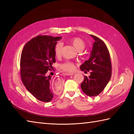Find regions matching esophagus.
<instances>
[{
  "mask_svg": "<svg viewBox=\"0 0 134 134\" xmlns=\"http://www.w3.org/2000/svg\"><path fill=\"white\" fill-rule=\"evenodd\" d=\"M74 74V73H71V74H66V75H70V76L73 75Z\"/></svg>",
  "mask_w": 134,
  "mask_h": 134,
  "instance_id": "34e87169",
  "label": "esophagus"
}]
</instances>
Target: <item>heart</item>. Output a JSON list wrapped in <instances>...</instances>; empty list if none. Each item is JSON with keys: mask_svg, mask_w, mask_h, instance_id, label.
Wrapping results in <instances>:
<instances>
[{"mask_svg": "<svg viewBox=\"0 0 134 134\" xmlns=\"http://www.w3.org/2000/svg\"><path fill=\"white\" fill-rule=\"evenodd\" d=\"M69 42L78 51H82L85 48V43L83 40L79 37H74L70 40ZM63 44L62 42H58L54 48V53L56 57H60L62 55ZM60 69L64 72L70 73L73 72L75 69L74 63L70 62H67L60 65Z\"/></svg>", "mask_w": 134, "mask_h": 134, "instance_id": "obj_1", "label": "heart"}]
</instances>
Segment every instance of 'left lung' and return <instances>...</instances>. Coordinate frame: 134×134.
Listing matches in <instances>:
<instances>
[{
  "mask_svg": "<svg viewBox=\"0 0 134 134\" xmlns=\"http://www.w3.org/2000/svg\"><path fill=\"white\" fill-rule=\"evenodd\" d=\"M95 40L90 58L81 65V70L90 75L85 76L81 85L86 95L94 97L100 94L110 81L112 75V64L109 51L104 42L97 37L90 35Z\"/></svg>",
  "mask_w": 134,
  "mask_h": 134,
  "instance_id": "8db88e82",
  "label": "left lung"
}]
</instances>
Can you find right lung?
<instances>
[{
	"instance_id": "right-lung-1",
	"label": "right lung",
	"mask_w": 134,
	"mask_h": 134,
	"mask_svg": "<svg viewBox=\"0 0 134 134\" xmlns=\"http://www.w3.org/2000/svg\"><path fill=\"white\" fill-rule=\"evenodd\" d=\"M62 37L38 35L25 44L20 60V74L27 90L42 102H49L53 97L50 88L51 76L46 73L56 62L54 48Z\"/></svg>"
}]
</instances>
